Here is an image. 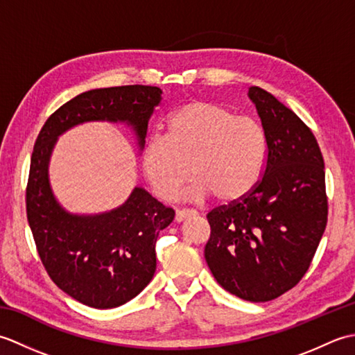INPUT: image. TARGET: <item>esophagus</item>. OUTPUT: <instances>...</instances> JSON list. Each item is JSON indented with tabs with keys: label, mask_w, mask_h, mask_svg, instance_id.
<instances>
[{
	"label": "esophagus",
	"mask_w": 355,
	"mask_h": 355,
	"mask_svg": "<svg viewBox=\"0 0 355 355\" xmlns=\"http://www.w3.org/2000/svg\"><path fill=\"white\" fill-rule=\"evenodd\" d=\"M195 215H198L197 210H193V209H180V210H177L175 220L180 223V221L186 220L187 216H195Z\"/></svg>",
	"instance_id": "1"
}]
</instances>
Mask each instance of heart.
I'll use <instances>...</instances> for the list:
<instances>
[{"instance_id":"heart-1","label":"heart","mask_w":355,"mask_h":355,"mask_svg":"<svg viewBox=\"0 0 355 355\" xmlns=\"http://www.w3.org/2000/svg\"><path fill=\"white\" fill-rule=\"evenodd\" d=\"M267 157V132L258 120L195 101L172 112L164 135L146 141L141 168L163 200L177 198L193 173L198 177L191 189L193 200L214 193L232 202L258 186Z\"/></svg>"}]
</instances>
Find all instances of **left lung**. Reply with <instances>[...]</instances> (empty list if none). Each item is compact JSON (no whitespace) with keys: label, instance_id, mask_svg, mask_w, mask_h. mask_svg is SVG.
<instances>
[{"label":"left lung","instance_id":"left-lung-1","mask_svg":"<svg viewBox=\"0 0 355 355\" xmlns=\"http://www.w3.org/2000/svg\"><path fill=\"white\" fill-rule=\"evenodd\" d=\"M268 139L261 182L210 210L205 258L224 290L268 302L304 277L328 221L325 164L314 134L273 94L248 88Z\"/></svg>","mask_w":355,"mask_h":355}]
</instances>
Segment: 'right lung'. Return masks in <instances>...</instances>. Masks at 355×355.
<instances>
[{"label":"right lung","mask_w":355,"mask_h":355,"mask_svg":"<svg viewBox=\"0 0 355 355\" xmlns=\"http://www.w3.org/2000/svg\"><path fill=\"white\" fill-rule=\"evenodd\" d=\"M162 89L125 85L89 89L58 108L44 123L30 160L27 220L50 279L78 302L108 310L126 304L150 282L155 243L175 212L141 187L125 205L101 215H73L59 206L49 183V162L59 135L93 120L123 122L145 145L149 117Z\"/></svg>","instance_id":"add662e5"}]
</instances>
